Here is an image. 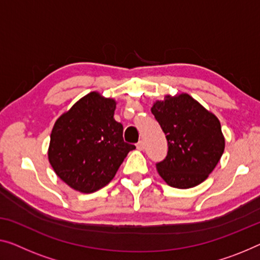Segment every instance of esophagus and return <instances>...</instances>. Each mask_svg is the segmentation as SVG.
Instances as JSON below:
<instances>
[{"mask_svg":"<svg viewBox=\"0 0 260 260\" xmlns=\"http://www.w3.org/2000/svg\"><path fill=\"white\" fill-rule=\"evenodd\" d=\"M137 148H138L139 150H143V149H145V142H143L142 140L139 141V142L137 143Z\"/></svg>","mask_w":260,"mask_h":260,"instance_id":"obj_1","label":"esophagus"}]
</instances>
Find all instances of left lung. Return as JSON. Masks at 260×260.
Segmentation results:
<instances>
[{"label": "left lung", "mask_w": 260, "mask_h": 260, "mask_svg": "<svg viewBox=\"0 0 260 260\" xmlns=\"http://www.w3.org/2000/svg\"><path fill=\"white\" fill-rule=\"evenodd\" d=\"M152 113L168 141L167 156L156 164L160 176L177 189L202 183L225 147L219 120L187 93L157 100Z\"/></svg>", "instance_id": "left-lung-1"}]
</instances>
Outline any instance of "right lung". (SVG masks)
I'll use <instances>...</instances> for the list:
<instances>
[{
	"mask_svg": "<svg viewBox=\"0 0 260 260\" xmlns=\"http://www.w3.org/2000/svg\"><path fill=\"white\" fill-rule=\"evenodd\" d=\"M117 103L98 92L79 99L57 119L48 150L57 176L77 191L94 192L113 180L134 145L114 120Z\"/></svg>",
	"mask_w": 260,
	"mask_h": 260,
	"instance_id": "right-lung-1",
	"label": "right lung"
}]
</instances>
